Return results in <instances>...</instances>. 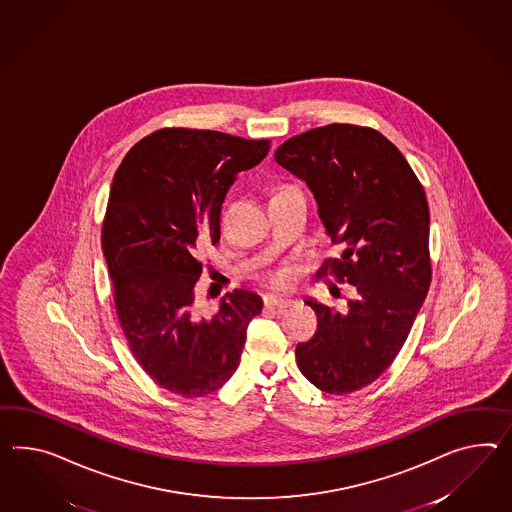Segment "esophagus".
Instances as JSON below:
<instances>
[{"label": "esophagus", "instance_id": "34e87169", "mask_svg": "<svg viewBox=\"0 0 512 512\" xmlns=\"http://www.w3.org/2000/svg\"><path fill=\"white\" fill-rule=\"evenodd\" d=\"M263 301H265L267 306H273V308H278V310L288 308L289 304L293 302L291 299H288V297H282V295H265Z\"/></svg>", "mask_w": 512, "mask_h": 512}]
</instances>
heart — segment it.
Segmentation results:
<instances>
[{
    "mask_svg": "<svg viewBox=\"0 0 512 512\" xmlns=\"http://www.w3.org/2000/svg\"><path fill=\"white\" fill-rule=\"evenodd\" d=\"M276 282H282V276H278V278H276Z\"/></svg>",
    "mask_w": 512,
    "mask_h": 512,
    "instance_id": "1",
    "label": "heart"
}]
</instances>
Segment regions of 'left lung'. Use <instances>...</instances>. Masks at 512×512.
I'll use <instances>...</instances> for the list:
<instances>
[{
	"mask_svg": "<svg viewBox=\"0 0 512 512\" xmlns=\"http://www.w3.org/2000/svg\"><path fill=\"white\" fill-rule=\"evenodd\" d=\"M275 161L308 185L327 236L343 247L319 273L354 286L347 312L306 299L317 330L295 349L299 369L319 390L349 394L390 367L427 297L425 191L397 146L353 124L295 135Z\"/></svg>",
	"mask_w": 512,
	"mask_h": 512,
	"instance_id": "obj_1",
	"label": "left lung"
}]
</instances>
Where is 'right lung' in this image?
Returning a JSON list of instances; mask_svg holds the SVG:
<instances>
[{
  "mask_svg": "<svg viewBox=\"0 0 512 512\" xmlns=\"http://www.w3.org/2000/svg\"><path fill=\"white\" fill-rule=\"evenodd\" d=\"M210 130L167 128L141 139L111 185L102 250L118 323L135 360L161 388L182 397L213 394L236 373L247 327L263 302L254 291L226 293L202 315L198 250L221 239V206L237 174L269 152Z\"/></svg>",
  "mask_w": 512,
  "mask_h": 512,
  "instance_id": "right-lung-1",
  "label": "right lung"
}]
</instances>
